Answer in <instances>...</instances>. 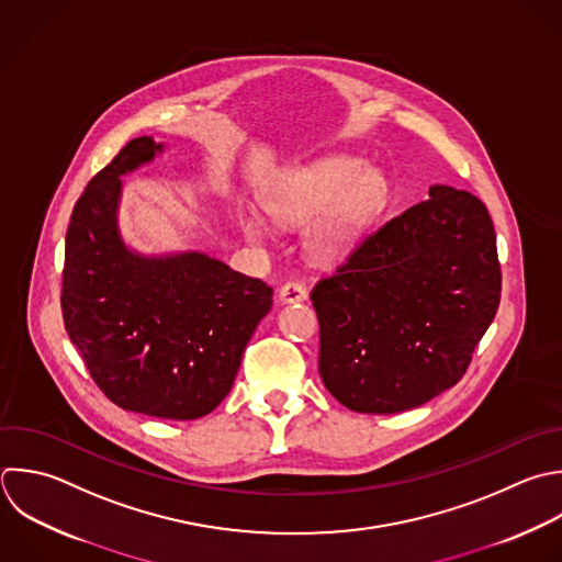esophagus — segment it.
I'll use <instances>...</instances> for the list:
<instances>
[{
    "label": "esophagus",
    "mask_w": 562,
    "mask_h": 562,
    "mask_svg": "<svg viewBox=\"0 0 562 562\" xmlns=\"http://www.w3.org/2000/svg\"><path fill=\"white\" fill-rule=\"evenodd\" d=\"M279 299L281 303H299L307 299V288L303 281L299 279H290L281 290H279Z\"/></svg>",
    "instance_id": "obj_1"
}]
</instances>
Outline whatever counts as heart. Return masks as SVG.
I'll return each instance as SVG.
<instances>
[{
    "instance_id": "b5f03b06",
    "label": "heart",
    "mask_w": 562,
    "mask_h": 562,
    "mask_svg": "<svg viewBox=\"0 0 562 562\" xmlns=\"http://www.w3.org/2000/svg\"><path fill=\"white\" fill-rule=\"evenodd\" d=\"M386 180L378 169L358 167L353 160H325L285 178L266 198L272 217L288 224H305L310 248L325 259L345 255L360 235L367 220L382 204ZM244 231L250 239L263 237V222L246 217Z\"/></svg>"
}]
</instances>
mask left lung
<instances>
[{
    "label": "left lung",
    "instance_id": "1",
    "mask_svg": "<svg viewBox=\"0 0 562 562\" xmlns=\"http://www.w3.org/2000/svg\"><path fill=\"white\" fill-rule=\"evenodd\" d=\"M428 193L312 290L321 378L356 413H400L454 386L498 310L485 204L441 184Z\"/></svg>",
    "mask_w": 562,
    "mask_h": 562
}]
</instances>
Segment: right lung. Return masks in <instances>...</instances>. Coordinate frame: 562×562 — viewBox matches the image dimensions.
I'll return each instance as SVG.
<instances>
[{
	"instance_id": "obj_1",
	"label": "right lung",
	"mask_w": 562,
	"mask_h": 562,
	"mask_svg": "<svg viewBox=\"0 0 562 562\" xmlns=\"http://www.w3.org/2000/svg\"><path fill=\"white\" fill-rule=\"evenodd\" d=\"M160 149L134 138L86 187L66 235L61 310L92 380L116 406L198 419L228 395L272 288L202 252L140 257L123 244L121 176Z\"/></svg>"
}]
</instances>
